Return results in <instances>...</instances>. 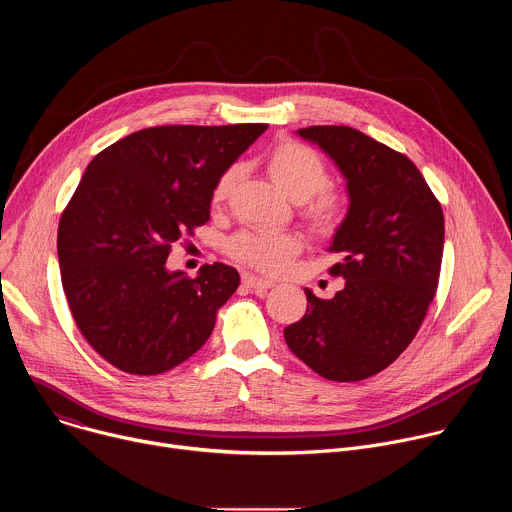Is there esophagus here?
I'll list each match as a JSON object with an SVG mask.
<instances>
[{
  "instance_id": "34e87169",
  "label": "esophagus",
  "mask_w": 512,
  "mask_h": 512,
  "mask_svg": "<svg viewBox=\"0 0 512 512\" xmlns=\"http://www.w3.org/2000/svg\"><path fill=\"white\" fill-rule=\"evenodd\" d=\"M243 283H245L247 287H251L253 291H257V294H261V291H265V289H269V287L273 285V281L261 279V277L251 275V273H243Z\"/></svg>"
}]
</instances>
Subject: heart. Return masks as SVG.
Returning <instances> with one entry per match:
<instances>
[{
  "mask_svg": "<svg viewBox=\"0 0 512 512\" xmlns=\"http://www.w3.org/2000/svg\"><path fill=\"white\" fill-rule=\"evenodd\" d=\"M267 172L273 182L296 202H308V216L322 229H332L344 214V200L336 192L322 190L328 170L322 158L298 141H283L269 154ZM237 166L225 170L212 188V202H223L237 180ZM302 249V237L289 231H243L229 241L231 255L265 273L281 271Z\"/></svg>",
  "mask_w": 512,
  "mask_h": 512,
  "instance_id": "b5f03b06",
  "label": "heart"
}]
</instances>
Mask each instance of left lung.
<instances>
[{
    "label": "left lung",
    "mask_w": 512,
    "mask_h": 512,
    "mask_svg": "<svg viewBox=\"0 0 512 512\" xmlns=\"http://www.w3.org/2000/svg\"><path fill=\"white\" fill-rule=\"evenodd\" d=\"M336 164L348 210L330 253L344 287L330 300L306 289L304 318L283 330L289 350L320 377L369 379L409 346L435 296L444 253V212L417 166L344 125L296 131Z\"/></svg>",
    "instance_id": "8db88e82"
}]
</instances>
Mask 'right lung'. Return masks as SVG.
I'll list each match as a JSON object with an SVG mask.
<instances>
[{
  "label": "right lung",
  "mask_w": 512,
  "mask_h": 512,
  "mask_svg": "<svg viewBox=\"0 0 512 512\" xmlns=\"http://www.w3.org/2000/svg\"><path fill=\"white\" fill-rule=\"evenodd\" d=\"M265 129L148 127L87 166L60 216V277L81 334L119 371L166 373L208 340L239 271L214 263L188 279L166 259L172 243L208 223L216 180Z\"/></svg>",
  "instance_id": "obj_1"
}]
</instances>
